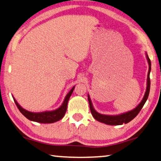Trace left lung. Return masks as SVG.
I'll list each match as a JSON object with an SVG mask.
<instances>
[{"mask_svg":"<svg viewBox=\"0 0 161 161\" xmlns=\"http://www.w3.org/2000/svg\"><path fill=\"white\" fill-rule=\"evenodd\" d=\"M146 56L148 64V72L147 75V82H146V92H145L144 95H143L142 100L141 101V103L134 109L128 111L126 112H124V113L116 114V115L100 114L95 110V108H93V105H92L91 97H90L89 94H88L90 109H91V114L95 119L97 120L98 122L104 123L105 124V125H122L123 124L129 123L130 121L133 119L134 118L136 117V115L139 114V112H140L141 109H142L143 106L144 105L145 103L146 102V100H147L148 95H149V91H150V86H151L150 72L151 70V64L150 58H148V56L146 52Z\"/></svg>","mask_w":161,"mask_h":161,"instance_id":"left-lung-1","label":"left lung"}]
</instances>
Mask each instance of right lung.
<instances>
[{
	"label": "right lung",
	"instance_id": "obj_1",
	"mask_svg": "<svg viewBox=\"0 0 161 161\" xmlns=\"http://www.w3.org/2000/svg\"><path fill=\"white\" fill-rule=\"evenodd\" d=\"M75 88V86L73 87L72 89L69 92V93L66 95L65 97L63 103L58 108L53 109V110L51 111H44V112H32L27 110V109H24L23 108L19 105L17 100L13 97V100L15 101V103L16 104L17 107L20 111L21 113L24 115V116L30 121H33V122H39V123H44V124H49V123H53L56 122H58L62 118L64 117L66 113L67 109V105L69 100L70 97V95L73 93V90Z\"/></svg>",
	"mask_w": 161,
	"mask_h": 161
}]
</instances>
